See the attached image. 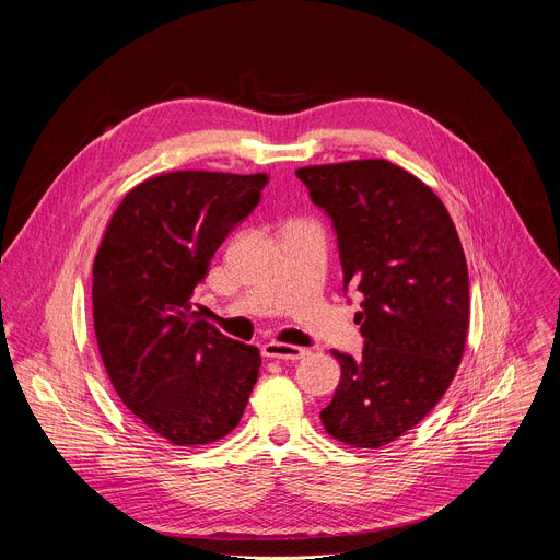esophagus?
I'll return each instance as SVG.
<instances>
[{
    "label": "esophagus",
    "instance_id": "1",
    "mask_svg": "<svg viewBox=\"0 0 560 560\" xmlns=\"http://www.w3.org/2000/svg\"><path fill=\"white\" fill-rule=\"evenodd\" d=\"M262 357L277 359V361H300L308 357V349L298 345H285V342H265L262 345Z\"/></svg>",
    "mask_w": 560,
    "mask_h": 560
}]
</instances>
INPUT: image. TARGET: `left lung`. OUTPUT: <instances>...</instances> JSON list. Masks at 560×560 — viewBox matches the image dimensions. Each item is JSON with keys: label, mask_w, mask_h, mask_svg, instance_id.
<instances>
[{"label": "left lung", "mask_w": 560, "mask_h": 560, "mask_svg": "<svg viewBox=\"0 0 560 560\" xmlns=\"http://www.w3.org/2000/svg\"><path fill=\"white\" fill-rule=\"evenodd\" d=\"M295 174L334 220L345 288L363 295V357L334 349L340 384L319 418L340 443L378 450L420 424L456 376L469 327L463 245L440 197L390 161Z\"/></svg>", "instance_id": "8db88e82"}]
</instances>
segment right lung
<instances>
[{
    "mask_svg": "<svg viewBox=\"0 0 560 560\" xmlns=\"http://www.w3.org/2000/svg\"><path fill=\"white\" fill-rule=\"evenodd\" d=\"M268 174L163 172L117 206L93 262V322L110 384L170 445H209L238 427L258 378L254 345L190 308L229 231Z\"/></svg>",
    "mask_w": 560,
    "mask_h": 560,
    "instance_id": "1",
    "label": "right lung"
}]
</instances>
